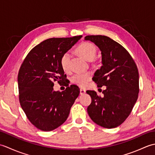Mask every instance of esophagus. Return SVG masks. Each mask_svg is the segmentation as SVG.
Segmentation results:
<instances>
[{"instance_id": "obj_1", "label": "esophagus", "mask_w": 155, "mask_h": 155, "mask_svg": "<svg viewBox=\"0 0 155 155\" xmlns=\"http://www.w3.org/2000/svg\"><path fill=\"white\" fill-rule=\"evenodd\" d=\"M85 93H86V91H85V90L83 89V88H81V89H80V94H81V95L84 94Z\"/></svg>"}]
</instances>
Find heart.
Segmentation results:
<instances>
[{"label": "heart", "mask_w": 155, "mask_h": 155, "mask_svg": "<svg viewBox=\"0 0 155 155\" xmlns=\"http://www.w3.org/2000/svg\"><path fill=\"white\" fill-rule=\"evenodd\" d=\"M77 52L85 60L91 61L93 60L96 55L97 48L94 45L90 42H85L78 46L77 48ZM69 59H70V54L68 52H65L61 57V65L64 71H68V69ZM91 79V74L89 72H85V73H77L74 74L71 78V81L78 86L83 87L86 86Z\"/></svg>", "instance_id": "1"}]
</instances>
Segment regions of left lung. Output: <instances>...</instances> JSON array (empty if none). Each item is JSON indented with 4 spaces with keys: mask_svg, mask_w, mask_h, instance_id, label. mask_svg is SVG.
I'll use <instances>...</instances> for the list:
<instances>
[{
    "mask_svg": "<svg viewBox=\"0 0 155 155\" xmlns=\"http://www.w3.org/2000/svg\"><path fill=\"white\" fill-rule=\"evenodd\" d=\"M84 40L93 42L100 49L103 65L94 72L93 81L98 87H106L103 97L94 91H87L92 98L88 114L94 123L102 127H117L127 119L137 101V67L126 49L110 38L89 35Z\"/></svg>",
    "mask_w": 155,
    "mask_h": 155,
    "instance_id": "obj_1",
    "label": "left lung"
}]
</instances>
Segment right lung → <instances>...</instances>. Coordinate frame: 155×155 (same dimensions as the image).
<instances>
[{"mask_svg": "<svg viewBox=\"0 0 155 155\" xmlns=\"http://www.w3.org/2000/svg\"><path fill=\"white\" fill-rule=\"evenodd\" d=\"M81 37L52 38L42 41L29 52L20 68V104L28 119L38 129L51 131L63 124L79 95V88L74 84L64 91H54L53 82L61 83L66 80L61 57Z\"/></svg>", "mask_w": 155, "mask_h": 155, "instance_id": "add662e5", "label": "right lung"}]
</instances>
